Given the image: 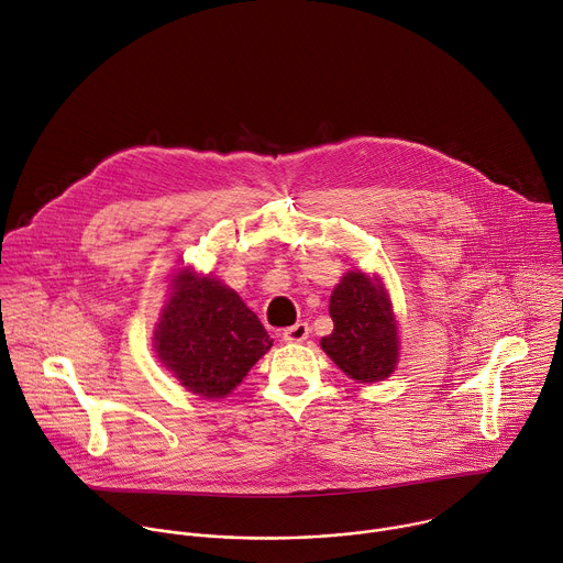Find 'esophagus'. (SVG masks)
Wrapping results in <instances>:
<instances>
[{"instance_id": "34e87169", "label": "esophagus", "mask_w": 563, "mask_h": 563, "mask_svg": "<svg viewBox=\"0 0 563 563\" xmlns=\"http://www.w3.org/2000/svg\"><path fill=\"white\" fill-rule=\"evenodd\" d=\"M307 335H309V324L307 322H296L294 327H287L283 331L285 342H302V340H307Z\"/></svg>"}]
</instances>
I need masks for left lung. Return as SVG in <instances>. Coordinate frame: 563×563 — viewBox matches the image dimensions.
<instances>
[{
	"label": "left lung",
	"mask_w": 563,
	"mask_h": 563,
	"mask_svg": "<svg viewBox=\"0 0 563 563\" xmlns=\"http://www.w3.org/2000/svg\"><path fill=\"white\" fill-rule=\"evenodd\" d=\"M333 331L320 340L324 353L357 383L389 378L398 362V327L378 280L349 272L329 298Z\"/></svg>",
	"instance_id": "1"
}]
</instances>
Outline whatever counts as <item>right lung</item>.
Segmentation results:
<instances>
[{
	"label": "right lung",
	"mask_w": 563,
	"mask_h": 563,
	"mask_svg": "<svg viewBox=\"0 0 563 563\" xmlns=\"http://www.w3.org/2000/svg\"><path fill=\"white\" fill-rule=\"evenodd\" d=\"M174 283L154 331L158 360L187 391L223 398L269 351L272 338L239 294L219 280L185 272Z\"/></svg>",
	"instance_id": "add662e5"
}]
</instances>
